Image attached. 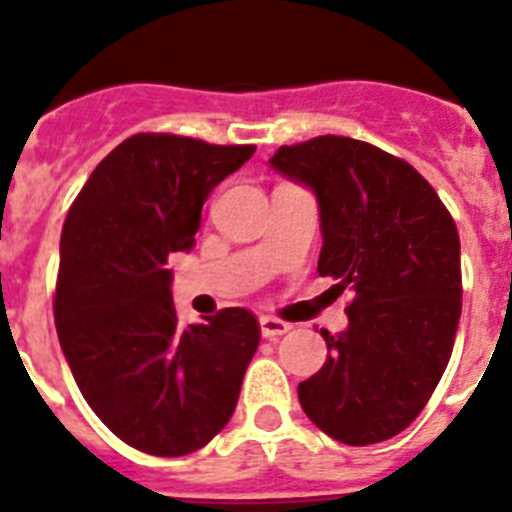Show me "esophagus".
Instances as JSON below:
<instances>
[{"label": "esophagus", "mask_w": 512, "mask_h": 512, "mask_svg": "<svg viewBox=\"0 0 512 512\" xmlns=\"http://www.w3.org/2000/svg\"><path fill=\"white\" fill-rule=\"evenodd\" d=\"M259 325H261V336L271 338V341L279 336H284V333L289 330V323H284V320H279V318H271V315H261Z\"/></svg>", "instance_id": "34e87169"}]
</instances>
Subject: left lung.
Listing matches in <instances>:
<instances>
[{
    "label": "left lung",
    "instance_id": "obj_1",
    "mask_svg": "<svg viewBox=\"0 0 512 512\" xmlns=\"http://www.w3.org/2000/svg\"><path fill=\"white\" fill-rule=\"evenodd\" d=\"M269 164L315 192L318 274L351 289L348 328L300 382L307 418L336 441L369 446L405 431L451 359L461 315L454 217L402 158L364 140L320 135L282 146Z\"/></svg>",
    "mask_w": 512,
    "mask_h": 512
}]
</instances>
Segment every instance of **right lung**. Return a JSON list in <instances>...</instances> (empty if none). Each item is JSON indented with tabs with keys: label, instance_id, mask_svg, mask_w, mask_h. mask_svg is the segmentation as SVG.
I'll use <instances>...</instances> for the list:
<instances>
[{
	"label": "right lung",
	"instance_id": "right-lung-1",
	"mask_svg": "<svg viewBox=\"0 0 512 512\" xmlns=\"http://www.w3.org/2000/svg\"><path fill=\"white\" fill-rule=\"evenodd\" d=\"M253 151L138 133L99 161L63 223L53 300L63 356L97 418L146 454H192L223 431L259 348L243 307L182 328L169 269L194 246L212 189Z\"/></svg>",
	"mask_w": 512,
	"mask_h": 512
}]
</instances>
